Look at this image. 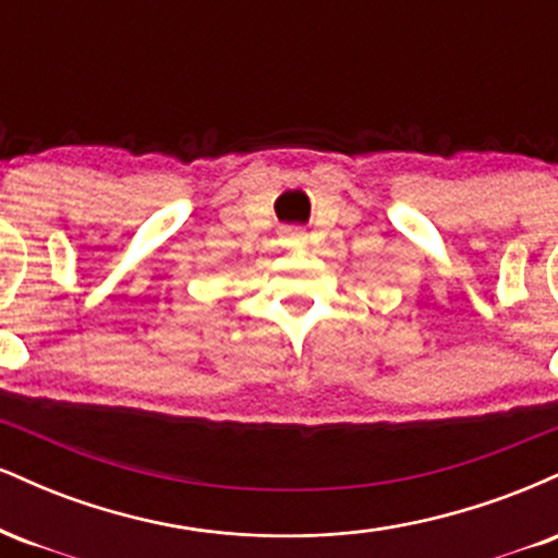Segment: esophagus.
Listing matches in <instances>:
<instances>
[{
  "label": "esophagus",
  "instance_id": "obj_1",
  "mask_svg": "<svg viewBox=\"0 0 558 558\" xmlns=\"http://www.w3.org/2000/svg\"><path fill=\"white\" fill-rule=\"evenodd\" d=\"M306 243H310V235L301 233V230H286L283 233L286 248H293V252H296V248H306Z\"/></svg>",
  "mask_w": 558,
  "mask_h": 558
}]
</instances>
